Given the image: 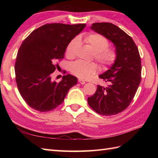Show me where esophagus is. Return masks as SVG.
Returning <instances> with one entry per match:
<instances>
[{
    "label": "esophagus",
    "instance_id": "esophagus-1",
    "mask_svg": "<svg viewBox=\"0 0 158 158\" xmlns=\"http://www.w3.org/2000/svg\"><path fill=\"white\" fill-rule=\"evenodd\" d=\"M78 81H79V83H81V85H84L85 83V81H84V80H83V79H78Z\"/></svg>",
    "mask_w": 158,
    "mask_h": 158
}]
</instances>
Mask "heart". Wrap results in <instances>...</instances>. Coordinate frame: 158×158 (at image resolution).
I'll return each mask as SVG.
<instances>
[{"mask_svg": "<svg viewBox=\"0 0 158 158\" xmlns=\"http://www.w3.org/2000/svg\"><path fill=\"white\" fill-rule=\"evenodd\" d=\"M85 42L88 44L94 52V57L102 69H107L115 62L117 53L115 49L109 48V43L105 36L98 33H92L87 35L84 39ZM79 38H74L67 45L65 54L67 58H73L79 46ZM98 67L94 62H85L78 60L71 64L70 71L80 79H87L94 75Z\"/></svg>", "mask_w": 158, "mask_h": 158, "instance_id": "1", "label": "heart"}]
</instances>
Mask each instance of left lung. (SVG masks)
I'll return each mask as SVG.
<instances>
[{"mask_svg": "<svg viewBox=\"0 0 158 158\" xmlns=\"http://www.w3.org/2000/svg\"><path fill=\"white\" fill-rule=\"evenodd\" d=\"M91 29L113 42L117 57L110 69L99 75L108 86L97 85L88 102L100 115H117L130 105L141 81L139 49L131 36L111 23H94Z\"/></svg>", "mask_w": 158, "mask_h": 158, "instance_id": "8db88e82", "label": "left lung"}]
</instances>
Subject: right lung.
Masks as SVG:
<instances>
[{
  "label": "right lung",
  "instance_id": "obj_1",
  "mask_svg": "<svg viewBox=\"0 0 158 158\" xmlns=\"http://www.w3.org/2000/svg\"><path fill=\"white\" fill-rule=\"evenodd\" d=\"M85 26L48 23L32 31L22 43L15 64V81L23 99L33 109L48 112L56 109L77 84V78L71 75H64L60 82L52 81L51 76L69 42Z\"/></svg>",
  "mask_w": 158,
  "mask_h": 158
}]
</instances>
